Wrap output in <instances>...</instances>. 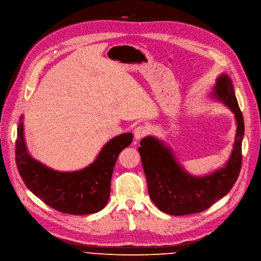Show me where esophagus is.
Listing matches in <instances>:
<instances>
[{"label":"esophagus","instance_id":"esophagus-1","mask_svg":"<svg viewBox=\"0 0 261 261\" xmlns=\"http://www.w3.org/2000/svg\"><path fill=\"white\" fill-rule=\"evenodd\" d=\"M149 133V128L146 126H138L134 130V138L135 140H139Z\"/></svg>","mask_w":261,"mask_h":261}]
</instances>
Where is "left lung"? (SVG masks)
Masks as SVG:
<instances>
[{
    "label": "left lung",
    "mask_w": 261,
    "mask_h": 261,
    "mask_svg": "<svg viewBox=\"0 0 261 261\" xmlns=\"http://www.w3.org/2000/svg\"><path fill=\"white\" fill-rule=\"evenodd\" d=\"M210 97L222 102L234 113L238 126L231 155L223 168L209 175L194 176L182 167L173 150L163 140L150 135L140 141L138 152L150 198L160 211L168 215L186 216L208 209L231 191L239 178L245 125L228 75L222 74L217 78Z\"/></svg>",
    "instance_id": "left-lung-1"
}]
</instances>
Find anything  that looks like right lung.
<instances>
[{
  "label": "right lung",
  "mask_w": 261,
  "mask_h": 261,
  "mask_svg": "<svg viewBox=\"0 0 261 261\" xmlns=\"http://www.w3.org/2000/svg\"><path fill=\"white\" fill-rule=\"evenodd\" d=\"M15 144L18 173L38 199L63 213L90 215L102 210L110 195V183L116 159L131 143L133 134L123 133L111 138L86 168L73 172L55 171L34 159L28 152L20 116Z\"/></svg>",
  "instance_id": "right-lung-1"
}]
</instances>
